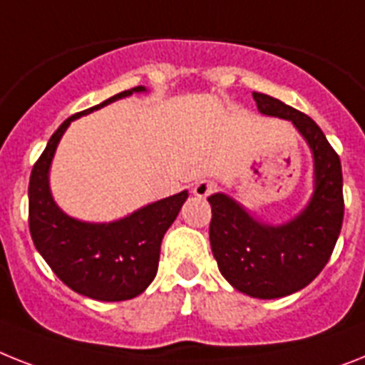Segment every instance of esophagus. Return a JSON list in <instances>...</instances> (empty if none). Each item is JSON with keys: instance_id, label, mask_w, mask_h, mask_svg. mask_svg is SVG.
Returning a JSON list of instances; mask_svg holds the SVG:
<instances>
[{"instance_id": "34e87169", "label": "esophagus", "mask_w": 365, "mask_h": 365, "mask_svg": "<svg viewBox=\"0 0 365 365\" xmlns=\"http://www.w3.org/2000/svg\"><path fill=\"white\" fill-rule=\"evenodd\" d=\"M215 190H216V182L209 179L197 180V182H194V186H192V192H194V195H197V197H207V195L212 194Z\"/></svg>"}]
</instances>
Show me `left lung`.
Returning a JSON list of instances; mask_svg holds the SVG:
<instances>
[{
  "mask_svg": "<svg viewBox=\"0 0 365 365\" xmlns=\"http://www.w3.org/2000/svg\"><path fill=\"white\" fill-rule=\"evenodd\" d=\"M263 115L287 119L313 155V194L287 224L257 222L225 194H212L209 237L218 269L237 291L254 298H282L304 289L324 269L343 224V175L338 153L302 111L254 93Z\"/></svg>",
  "mask_w": 365,
  "mask_h": 365,
  "instance_id": "8db88e82",
  "label": "left lung"
}]
</instances>
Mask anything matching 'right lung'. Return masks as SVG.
<instances>
[{
    "mask_svg": "<svg viewBox=\"0 0 365 365\" xmlns=\"http://www.w3.org/2000/svg\"><path fill=\"white\" fill-rule=\"evenodd\" d=\"M145 91L143 86L132 87L68 117L52 134L29 177V231L35 248L67 287L104 302L130 300L149 287L158 270L162 239L175 222L188 192L182 190L145 205L110 224H91L65 215L57 207L48 173L57 143L74 119L132 93Z\"/></svg>",
    "mask_w": 365,
    "mask_h": 365,
    "instance_id": "add662e5",
    "label": "right lung"
}]
</instances>
